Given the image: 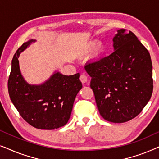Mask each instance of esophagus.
Listing matches in <instances>:
<instances>
[{"label":"esophagus","mask_w":159,"mask_h":159,"mask_svg":"<svg viewBox=\"0 0 159 159\" xmlns=\"http://www.w3.org/2000/svg\"><path fill=\"white\" fill-rule=\"evenodd\" d=\"M80 79V81L82 82V83H85V82H87V81H88V77H87V76L85 75H84V74L81 75Z\"/></svg>","instance_id":"34e87169"}]
</instances>
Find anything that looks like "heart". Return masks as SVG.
Listing matches in <instances>:
<instances>
[{
  "label": "heart",
  "mask_w": 159,
  "mask_h": 159,
  "mask_svg": "<svg viewBox=\"0 0 159 159\" xmlns=\"http://www.w3.org/2000/svg\"><path fill=\"white\" fill-rule=\"evenodd\" d=\"M94 45H95V43H93V42L89 43V44L86 46L85 49H84V50H82V51H81V53L82 54H85L86 53H88V50H90L91 48H93V46H94Z\"/></svg>",
  "instance_id": "b5f03b06"
}]
</instances>
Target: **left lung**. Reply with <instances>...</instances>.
I'll return each instance as SVG.
<instances>
[{
    "instance_id": "left-lung-1",
    "label": "left lung",
    "mask_w": 159,
    "mask_h": 159,
    "mask_svg": "<svg viewBox=\"0 0 159 159\" xmlns=\"http://www.w3.org/2000/svg\"><path fill=\"white\" fill-rule=\"evenodd\" d=\"M114 51L88 62L90 88L100 114L114 123L131 120L142 111L153 93L150 53L133 32L121 29L113 38Z\"/></svg>"
}]
</instances>
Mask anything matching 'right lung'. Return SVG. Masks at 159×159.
Instances as JSON below:
<instances>
[{
    "instance_id": "1",
    "label": "right lung",
    "mask_w": 159,
    "mask_h": 159,
    "mask_svg": "<svg viewBox=\"0 0 159 159\" xmlns=\"http://www.w3.org/2000/svg\"><path fill=\"white\" fill-rule=\"evenodd\" d=\"M35 40L23 43L14 54L8 81L11 101L21 116L32 127L55 129L68 122L74 101L82 88L80 73L63 75L56 71L44 83L35 85L25 81L19 69L20 53Z\"/></svg>"
}]
</instances>
